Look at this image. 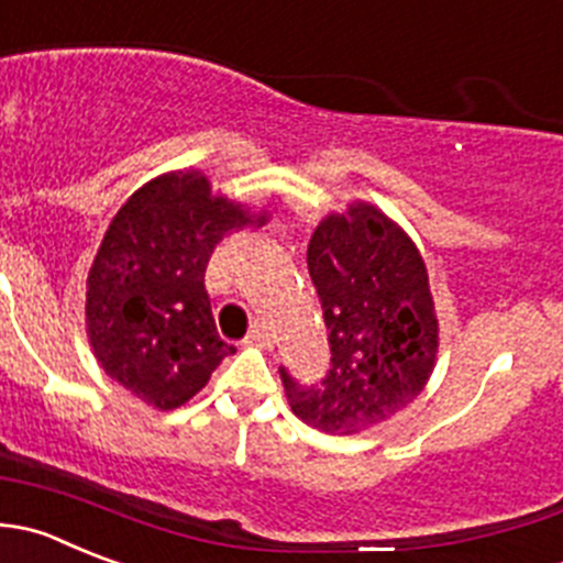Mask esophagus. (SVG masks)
Returning <instances> with one entry per match:
<instances>
[{
  "instance_id": "1",
  "label": "esophagus",
  "mask_w": 563,
  "mask_h": 563,
  "mask_svg": "<svg viewBox=\"0 0 563 563\" xmlns=\"http://www.w3.org/2000/svg\"><path fill=\"white\" fill-rule=\"evenodd\" d=\"M272 338H275V335L269 332V327H266L264 321H255V327L250 330L247 341L255 343V346H272Z\"/></svg>"
}]
</instances>
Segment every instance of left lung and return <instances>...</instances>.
<instances>
[{"label": "left lung", "instance_id": "obj_1", "mask_svg": "<svg viewBox=\"0 0 563 563\" xmlns=\"http://www.w3.org/2000/svg\"><path fill=\"white\" fill-rule=\"evenodd\" d=\"M308 269L330 332V368L299 382L280 365L294 415L327 434H352L407 407L434 368V316L423 258L379 209L327 217L308 244Z\"/></svg>", "mask_w": 563, "mask_h": 563}]
</instances>
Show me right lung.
<instances>
[{
    "label": "right lung",
    "mask_w": 563,
    "mask_h": 563,
    "mask_svg": "<svg viewBox=\"0 0 563 563\" xmlns=\"http://www.w3.org/2000/svg\"><path fill=\"white\" fill-rule=\"evenodd\" d=\"M247 222L200 173L156 178L118 211L92 261L85 308L92 352L118 385L176 409L236 352L217 332L203 275L217 242Z\"/></svg>",
    "instance_id": "1"
}]
</instances>
